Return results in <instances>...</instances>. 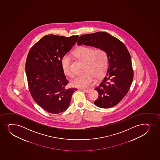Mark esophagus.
<instances>
[{"label": "esophagus", "instance_id": "esophagus-1", "mask_svg": "<svg viewBox=\"0 0 160 160\" xmlns=\"http://www.w3.org/2000/svg\"><path fill=\"white\" fill-rule=\"evenodd\" d=\"M83 91H84V92H86V93H88V92H90V90H83Z\"/></svg>", "mask_w": 160, "mask_h": 160}]
</instances>
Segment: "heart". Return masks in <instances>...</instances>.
<instances>
[{
    "label": "heart",
    "mask_w": 160,
    "mask_h": 160,
    "mask_svg": "<svg viewBox=\"0 0 160 160\" xmlns=\"http://www.w3.org/2000/svg\"><path fill=\"white\" fill-rule=\"evenodd\" d=\"M73 56L84 62V73L76 76L71 81L72 86L77 88H87L93 81L94 77L99 79L105 75L109 65V55L103 48L96 50L89 46H81L72 53ZM63 72L68 77H72L73 73L71 69V59L68 54L63 56L61 60Z\"/></svg>",
    "instance_id": "1"
}]
</instances>
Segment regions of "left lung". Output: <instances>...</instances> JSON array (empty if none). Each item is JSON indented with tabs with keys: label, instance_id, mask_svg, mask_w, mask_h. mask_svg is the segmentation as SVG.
Wrapping results in <instances>:
<instances>
[{
	"label": "left lung",
	"instance_id": "obj_1",
	"mask_svg": "<svg viewBox=\"0 0 160 160\" xmlns=\"http://www.w3.org/2000/svg\"><path fill=\"white\" fill-rule=\"evenodd\" d=\"M77 44L103 48L108 52V68L99 85L94 88L99 96L94 103L102 108L118 105L127 95L133 79L131 59L127 47L118 39L105 32L82 35Z\"/></svg>",
	"mask_w": 160,
	"mask_h": 160
}]
</instances>
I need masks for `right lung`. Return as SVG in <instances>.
Listing matches in <instances>:
<instances>
[{"mask_svg":"<svg viewBox=\"0 0 160 160\" xmlns=\"http://www.w3.org/2000/svg\"><path fill=\"white\" fill-rule=\"evenodd\" d=\"M78 37L46 35L34 44L28 53L26 71L30 93L34 101L49 113L64 112L77 90L66 88L68 81L63 72L61 60Z\"/></svg>","mask_w":160,"mask_h":160,"instance_id":"obj_1","label":"right lung"}]
</instances>
